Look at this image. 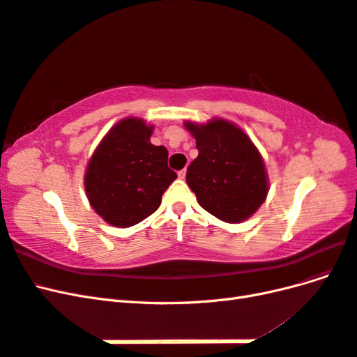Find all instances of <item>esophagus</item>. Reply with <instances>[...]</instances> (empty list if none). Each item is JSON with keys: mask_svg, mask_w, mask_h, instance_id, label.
Returning a JSON list of instances; mask_svg holds the SVG:
<instances>
[{"mask_svg": "<svg viewBox=\"0 0 357 357\" xmlns=\"http://www.w3.org/2000/svg\"><path fill=\"white\" fill-rule=\"evenodd\" d=\"M186 177V168L185 169H181V171H178V178H185Z\"/></svg>", "mask_w": 357, "mask_h": 357, "instance_id": "1", "label": "esophagus"}]
</instances>
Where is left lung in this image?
<instances>
[{"label":"left lung","instance_id":"1","mask_svg":"<svg viewBox=\"0 0 357 357\" xmlns=\"http://www.w3.org/2000/svg\"><path fill=\"white\" fill-rule=\"evenodd\" d=\"M185 126L199 152L188 168L186 181L201 207L228 223L250 218L268 195L264 159L252 139L225 119L202 125L188 121Z\"/></svg>","mask_w":357,"mask_h":357}]
</instances>
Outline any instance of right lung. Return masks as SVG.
Returning a JSON list of instances; mask_svg holds the SVG:
<instances>
[{
    "instance_id": "1",
    "label": "right lung",
    "mask_w": 357,
    "mask_h": 357,
    "mask_svg": "<svg viewBox=\"0 0 357 357\" xmlns=\"http://www.w3.org/2000/svg\"><path fill=\"white\" fill-rule=\"evenodd\" d=\"M153 125L126 117L93 152L84 174L92 208L117 228L137 225L155 213L177 174L168 168V150L153 146Z\"/></svg>"
}]
</instances>
